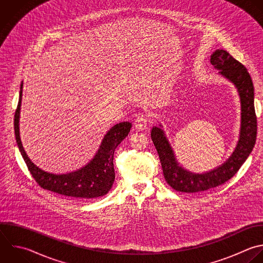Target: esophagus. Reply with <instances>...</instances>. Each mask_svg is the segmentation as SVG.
I'll use <instances>...</instances> for the list:
<instances>
[{
	"label": "esophagus",
	"instance_id": "obj_1",
	"mask_svg": "<svg viewBox=\"0 0 263 263\" xmlns=\"http://www.w3.org/2000/svg\"><path fill=\"white\" fill-rule=\"evenodd\" d=\"M134 125H135V128L138 129V130H144L147 125H148V119L146 116L144 115H139L136 119H135V122H134Z\"/></svg>",
	"mask_w": 263,
	"mask_h": 263
}]
</instances>
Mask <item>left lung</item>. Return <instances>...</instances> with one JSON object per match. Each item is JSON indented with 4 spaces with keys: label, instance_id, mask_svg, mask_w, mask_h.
I'll use <instances>...</instances> for the list:
<instances>
[{
    "label": "left lung",
    "instance_id": "obj_1",
    "mask_svg": "<svg viewBox=\"0 0 263 263\" xmlns=\"http://www.w3.org/2000/svg\"><path fill=\"white\" fill-rule=\"evenodd\" d=\"M211 63L238 90L241 103L240 138L233 154L220 167L205 174H192L178 165L163 132L159 127H153L151 139L158 153L164 179L176 191L198 193L224 184L237 173L256 142L257 117L254 107V86L249 72L242 64L223 49L213 53Z\"/></svg>",
    "mask_w": 263,
    "mask_h": 263
}]
</instances>
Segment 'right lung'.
Masks as SVG:
<instances>
[{
    "label": "right lung",
    "instance_id": "right-lung-1",
    "mask_svg": "<svg viewBox=\"0 0 263 263\" xmlns=\"http://www.w3.org/2000/svg\"><path fill=\"white\" fill-rule=\"evenodd\" d=\"M22 95L23 84L21 85L18 105L14 115L15 138L25 162L37 184L45 190L77 199H90L107 194L110 191L115 179L113 164L114 151L128 135L132 123L120 122L114 125L105 136L95 158L81 170L66 175L49 174L37 167L30 160L22 145L18 127Z\"/></svg>",
    "mask_w": 263,
    "mask_h": 263
}]
</instances>
